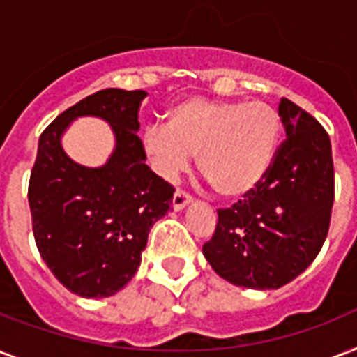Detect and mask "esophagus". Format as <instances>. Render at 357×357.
I'll list each match as a JSON object with an SVG mask.
<instances>
[{"mask_svg": "<svg viewBox=\"0 0 357 357\" xmlns=\"http://www.w3.org/2000/svg\"><path fill=\"white\" fill-rule=\"evenodd\" d=\"M190 202H192V196H190L189 192H185V190H181V189H178L176 192H174L172 206L176 211H181V209H185V207L189 206Z\"/></svg>", "mask_w": 357, "mask_h": 357, "instance_id": "1", "label": "esophagus"}]
</instances>
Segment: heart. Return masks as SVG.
Returning <instances> with one entry per match:
<instances>
[{"label": "heart", "instance_id": "heart-1", "mask_svg": "<svg viewBox=\"0 0 357 357\" xmlns=\"http://www.w3.org/2000/svg\"><path fill=\"white\" fill-rule=\"evenodd\" d=\"M278 139L280 116L268 103L190 98L170 109L167 123L146 129L144 150L167 179L198 155L207 183L224 198H238L263 181Z\"/></svg>", "mask_w": 357, "mask_h": 357}]
</instances>
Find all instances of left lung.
<instances>
[{"label": "left lung", "instance_id": "obj_1", "mask_svg": "<svg viewBox=\"0 0 357 357\" xmlns=\"http://www.w3.org/2000/svg\"><path fill=\"white\" fill-rule=\"evenodd\" d=\"M285 137L268 172L229 209L204 244L213 271L237 287L280 289L313 263L326 241L333 206L330 137L321 123L282 98Z\"/></svg>", "mask_w": 357, "mask_h": 357}]
</instances>
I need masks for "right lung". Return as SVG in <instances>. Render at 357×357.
Returning <instances> with one entry per match:
<instances>
[{
	"label": "right lung",
	"instance_id": "add662e5",
	"mask_svg": "<svg viewBox=\"0 0 357 357\" xmlns=\"http://www.w3.org/2000/svg\"><path fill=\"white\" fill-rule=\"evenodd\" d=\"M144 91L94 92L53 120L38 140L29 179L33 234L42 259L83 298L113 296L140 265L151 226L172 209L174 187L151 172L139 137ZM81 116L112 126L115 150L102 167H83L60 139Z\"/></svg>",
	"mask_w": 357,
	"mask_h": 357
}]
</instances>
